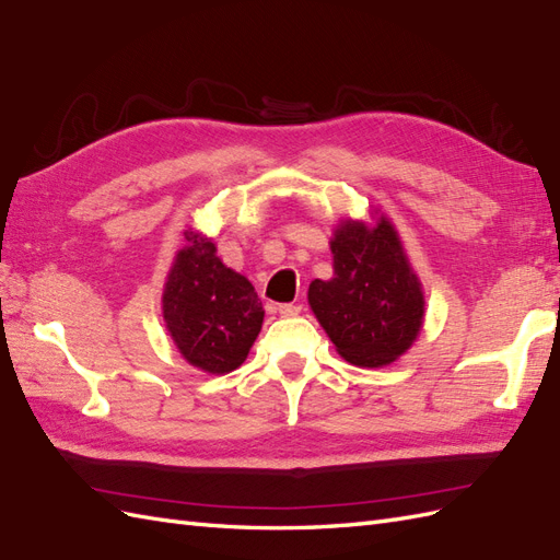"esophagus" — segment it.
Returning a JSON list of instances; mask_svg holds the SVG:
<instances>
[{"mask_svg": "<svg viewBox=\"0 0 560 560\" xmlns=\"http://www.w3.org/2000/svg\"><path fill=\"white\" fill-rule=\"evenodd\" d=\"M278 313L282 318H292V316H299V313H302V306H299V304H280Z\"/></svg>", "mask_w": 560, "mask_h": 560, "instance_id": "obj_1", "label": "esophagus"}]
</instances>
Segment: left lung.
<instances>
[{"instance_id": "left-lung-1", "label": "left lung", "mask_w": 560, "mask_h": 560, "mask_svg": "<svg viewBox=\"0 0 560 560\" xmlns=\"http://www.w3.org/2000/svg\"><path fill=\"white\" fill-rule=\"evenodd\" d=\"M332 280H313L308 304L332 345L353 365H387L422 325L420 282L387 218L373 230L347 221L330 242Z\"/></svg>"}]
</instances>
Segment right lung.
Instances as JSON below:
<instances>
[{
	"label": "right lung",
	"mask_w": 560,
	"mask_h": 560,
	"mask_svg": "<svg viewBox=\"0 0 560 560\" xmlns=\"http://www.w3.org/2000/svg\"><path fill=\"white\" fill-rule=\"evenodd\" d=\"M185 237L163 292V318L189 363L207 373H230L261 332V299L247 278L221 264L211 240Z\"/></svg>",
	"instance_id": "right-lung-1"
}]
</instances>
